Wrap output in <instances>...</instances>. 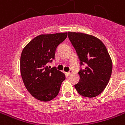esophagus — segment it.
I'll return each instance as SVG.
<instances>
[{
	"instance_id": "obj_1",
	"label": "esophagus",
	"mask_w": 125,
	"mask_h": 125,
	"mask_svg": "<svg viewBox=\"0 0 125 125\" xmlns=\"http://www.w3.org/2000/svg\"><path fill=\"white\" fill-rule=\"evenodd\" d=\"M72 73H73V71L72 70H70L69 71V72L67 73V74H68V76H70V75L71 74H72Z\"/></svg>"
}]
</instances>
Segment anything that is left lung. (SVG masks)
<instances>
[{
	"mask_svg": "<svg viewBox=\"0 0 125 125\" xmlns=\"http://www.w3.org/2000/svg\"><path fill=\"white\" fill-rule=\"evenodd\" d=\"M68 37L80 61L86 64L79 71L80 79L75 88L79 94L87 98L96 97L103 91L112 72V61L106 47L94 36L68 32Z\"/></svg>",
	"mask_w": 125,
	"mask_h": 125,
	"instance_id": "8db88e82",
	"label": "left lung"
}]
</instances>
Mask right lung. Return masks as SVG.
Returning <instances> with one entry per match:
<instances>
[{
    "label": "right lung",
    "instance_id": "1",
    "mask_svg": "<svg viewBox=\"0 0 125 125\" xmlns=\"http://www.w3.org/2000/svg\"><path fill=\"white\" fill-rule=\"evenodd\" d=\"M67 35V32L41 34L22 50L20 64L22 78L27 91L37 100L49 101L54 99L66 79L64 74L47 64L54 59L56 48Z\"/></svg>",
    "mask_w": 125,
    "mask_h": 125
}]
</instances>
